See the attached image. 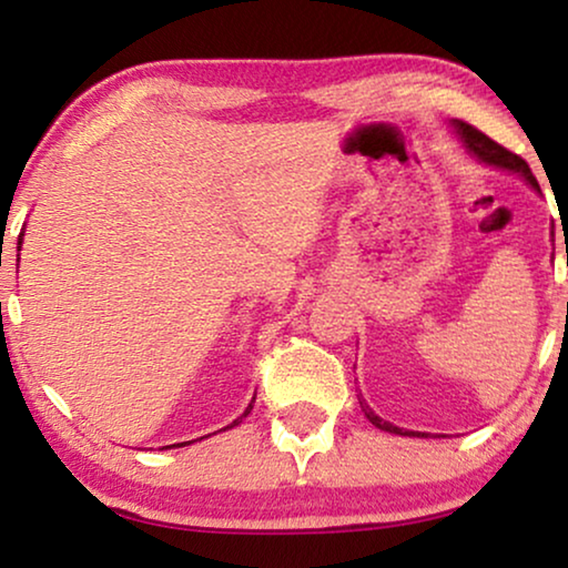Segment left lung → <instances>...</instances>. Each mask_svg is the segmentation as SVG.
<instances>
[{"label": "left lung", "instance_id": "1", "mask_svg": "<svg viewBox=\"0 0 568 568\" xmlns=\"http://www.w3.org/2000/svg\"><path fill=\"white\" fill-rule=\"evenodd\" d=\"M453 129H455V134L460 136V142L465 144V150H468V152L473 154V158H478L480 162H486V165H494V168H501V170H511V173H519V175L525 178L527 183L532 185L535 191H540V185H538V181H535L530 165H527V162H525L523 158H519V154L509 152L507 146L496 144L494 139H488V136L484 134V131H478L476 126H470V123H465V121H460V119L453 121ZM359 406H362V410H364V416H367L369 422L377 426V429L390 432V434H400V437H426L424 432H406V429H398V426H393L390 422H385V418H379V416L375 414V410H372L362 398H359Z\"/></svg>", "mask_w": 568, "mask_h": 568}]
</instances>
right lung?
I'll return each mask as SVG.
<instances>
[{
	"label": "right lung",
	"mask_w": 568,
	"mask_h": 568,
	"mask_svg": "<svg viewBox=\"0 0 568 568\" xmlns=\"http://www.w3.org/2000/svg\"><path fill=\"white\" fill-rule=\"evenodd\" d=\"M20 243H22V237H20V240H18V251H20ZM18 261H20V258H18ZM253 403H255V398H253V400H251V406H247V408H245V414H243V416H247V414H251V408H253ZM243 416H240V418H235V422H232V424H230V426H224V429H232V426H237V424H240V422H243ZM183 445H185V442H183ZM170 447H178V445H170Z\"/></svg>",
	"instance_id": "1"
}]
</instances>
